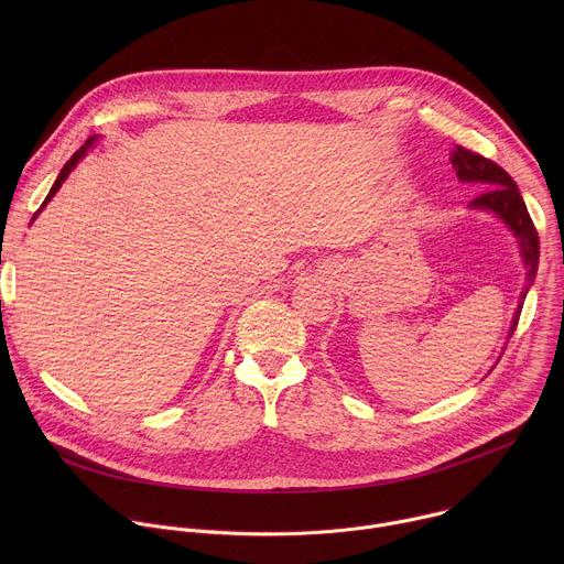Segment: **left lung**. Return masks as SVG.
<instances>
[{
  "label": "left lung",
  "instance_id": "left-lung-1",
  "mask_svg": "<svg viewBox=\"0 0 564 564\" xmlns=\"http://www.w3.org/2000/svg\"><path fill=\"white\" fill-rule=\"evenodd\" d=\"M451 165L462 183H479L481 187H487V192L479 194L475 200H470L468 207L496 214L518 240L520 259L524 265V288L520 292V303H518V310L513 314L511 328H509V339H511L518 328V318H520L527 292L531 290L535 274H538V259H540L538 231H535L533 220L527 212V205L520 196L518 185L500 165L494 163V160L479 155V153H473L457 144L451 151Z\"/></svg>",
  "mask_w": 564,
  "mask_h": 564
}]
</instances>
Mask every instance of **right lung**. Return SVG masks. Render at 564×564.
Instances as JSON below:
<instances>
[{"instance_id":"add662e5","label":"right lung","mask_w":564,"mask_h":564,"mask_svg":"<svg viewBox=\"0 0 564 564\" xmlns=\"http://www.w3.org/2000/svg\"><path fill=\"white\" fill-rule=\"evenodd\" d=\"M96 142H98V138H96V135H94V138H89V140H87V142H85V144H83V147H79V149H77V151H75V153H73V155H70V160H68V163H66V165H64V167H62V172H59V176H57V178H55V183H53V187H51V192H48V194H46V198H44V203H42V207H40V209H37V212H35V214H33V218H31V223H33V220H35V218H37V214H40V212H42V209H44V207H46V205H48V200H51V198H53V196H55V194H57V189H59V187H62V183H64V181H66V178H68V174H70V172H73V170H75V167H77V163H79V160H83V158H85V155H87V153H89V149H91V147H96Z\"/></svg>"}]
</instances>
